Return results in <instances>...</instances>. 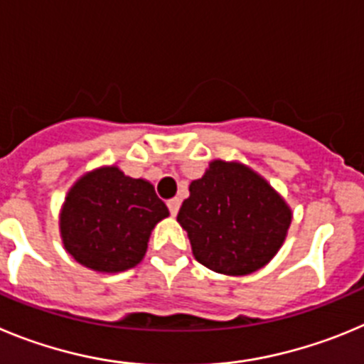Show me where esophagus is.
<instances>
[{
	"instance_id": "esophagus-1",
	"label": "esophagus",
	"mask_w": 364,
	"mask_h": 364,
	"mask_svg": "<svg viewBox=\"0 0 364 364\" xmlns=\"http://www.w3.org/2000/svg\"><path fill=\"white\" fill-rule=\"evenodd\" d=\"M166 206H168L170 214L176 215V214H178V210H179V206H181V201H179L178 198H172V199H168V201H166Z\"/></svg>"
}]
</instances>
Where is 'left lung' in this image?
<instances>
[{"label": "left lung", "mask_w": 364, "mask_h": 364, "mask_svg": "<svg viewBox=\"0 0 364 364\" xmlns=\"http://www.w3.org/2000/svg\"><path fill=\"white\" fill-rule=\"evenodd\" d=\"M188 190L178 221L206 268L247 276L270 263L284 243L292 210L248 166L215 159Z\"/></svg>", "instance_id": "obj_1"}]
</instances>
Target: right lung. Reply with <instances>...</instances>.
<instances>
[{"instance_id": "1", "label": "right lung", "mask_w": 364, "mask_h": 364, "mask_svg": "<svg viewBox=\"0 0 364 364\" xmlns=\"http://www.w3.org/2000/svg\"><path fill=\"white\" fill-rule=\"evenodd\" d=\"M168 208L145 179L101 166L77 179L65 198L60 232L80 264L116 274L141 263L154 227Z\"/></svg>"}]
</instances>
